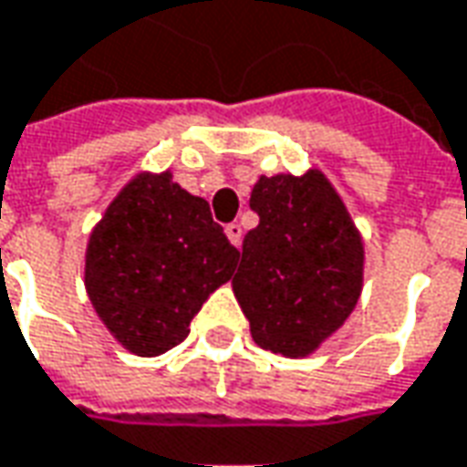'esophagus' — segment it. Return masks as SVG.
<instances>
[{"instance_id": "34e87169", "label": "esophagus", "mask_w": 467, "mask_h": 467, "mask_svg": "<svg viewBox=\"0 0 467 467\" xmlns=\"http://www.w3.org/2000/svg\"><path fill=\"white\" fill-rule=\"evenodd\" d=\"M224 233H227V240H230L234 247H240V243H243V227H240V224L237 223L227 224V227H224Z\"/></svg>"}]
</instances>
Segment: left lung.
I'll return each mask as SVG.
<instances>
[{
  "mask_svg": "<svg viewBox=\"0 0 467 467\" xmlns=\"http://www.w3.org/2000/svg\"><path fill=\"white\" fill-rule=\"evenodd\" d=\"M234 298L257 347L306 358L344 326L364 288V240L321 169L257 179Z\"/></svg>",
  "mask_w": 467,
  "mask_h": 467,
  "instance_id": "obj_1",
  "label": "left lung"
}]
</instances>
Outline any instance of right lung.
I'll use <instances>...</instances> for the list:
<instances>
[{
	"label": "right lung",
	"instance_id": "right-lung-1",
	"mask_svg": "<svg viewBox=\"0 0 467 467\" xmlns=\"http://www.w3.org/2000/svg\"><path fill=\"white\" fill-rule=\"evenodd\" d=\"M237 260L207 202L179 187L169 169L139 171L88 234L83 283L120 347L159 357L187 338Z\"/></svg>",
	"mask_w": 467,
	"mask_h": 467
}]
</instances>
